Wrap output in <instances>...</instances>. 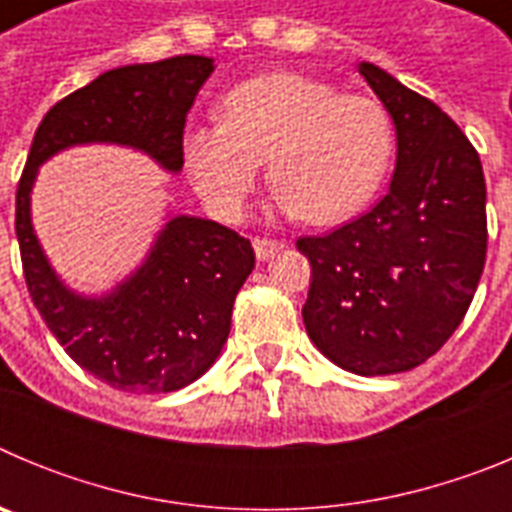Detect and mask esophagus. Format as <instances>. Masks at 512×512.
Wrapping results in <instances>:
<instances>
[{
    "instance_id": "esophagus-1",
    "label": "esophagus",
    "mask_w": 512,
    "mask_h": 512,
    "mask_svg": "<svg viewBox=\"0 0 512 512\" xmlns=\"http://www.w3.org/2000/svg\"><path fill=\"white\" fill-rule=\"evenodd\" d=\"M284 248V241L277 238H253V251H256V259L266 261L271 259L274 253H279Z\"/></svg>"
}]
</instances>
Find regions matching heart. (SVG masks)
Here are the masks:
<instances>
[{
    "label": "heart",
    "mask_w": 512,
    "mask_h": 512,
    "mask_svg": "<svg viewBox=\"0 0 512 512\" xmlns=\"http://www.w3.org/2000/svg\"><path fill=\"white\" fill-rule=\"evenodd\" d=\"M392 156L395 125L382 102L302 74L243 81L225 97L223 117L182 133L184 169L223 220L241 215L266 161L279 210L341 223L377 194Z\"/></svg>",
    "instance_id": "heart-1"
}]
</instances>
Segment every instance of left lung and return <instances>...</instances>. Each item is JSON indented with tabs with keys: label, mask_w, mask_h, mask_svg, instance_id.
Returning a JSON list of instances; mask_svg holds the SVG:
<instances>
[{
	"label": "left lung",
	"mask_w": 512,
	"mask_h": 512,
	"mask_svg": "<svg viewBox=\"0 0 512 512\" xmlns=\"http://www.w3.org/2000/svg\"><path fill=\"white\" fill-rule=\"evenodd\" d=\"M390 112V192L333 233L297 241L312 266L302 305L320 354L361 377L410 372L467 315L487 256V187L474 146L431 99L359 63Z\"/></svg>",
	"instance_id": "1"
}]
</instances>
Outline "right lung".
I'll return each mask as SVG.
<instances>
[{
	"label": "right lung",
	"mask_w": 512,
	"mask_h": 512,
	"mask_svg": "<svg viewBox=\"0 0 512 512\" xmlns=\"http://www.w3.org/2000/svg\"><path fill=\"white\" fill-rule=\"evenodd\" d=\"M212 69L207 56H174L104 71L48 110L17 184L15 230L35 307L81 369L133 395L182 390L215 364L235 295L256 264L251 241L215 220L176 215L125 282L84 297L45 259L30 192L40 164L84 143L138 148L161 169L182 171L184 122Z\"/></svg>",
	"instance_id": "obj_1"
}]
</instances>
